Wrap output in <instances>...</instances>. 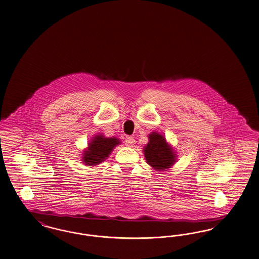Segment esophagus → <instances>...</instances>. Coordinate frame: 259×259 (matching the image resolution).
Segmentation results:
<instances>
[{
  "instance_id": "esophagus-1",
  "label": "esophagus",
  "mask_w": 259,
  "mask_h": 259,
  "mask_svg": "<svg viewBox=\"0 0 259 259\" xmlns=\"http://www.w3.org/2000/svg\"><path fill=\"white\" fill-rule=\"evenodd\" d=\"M124 143H125L126 146L133 147L135 145V143H136V140H135V138L133 136H126L125 139H124Z\"/></svg>"
}]
</instances>
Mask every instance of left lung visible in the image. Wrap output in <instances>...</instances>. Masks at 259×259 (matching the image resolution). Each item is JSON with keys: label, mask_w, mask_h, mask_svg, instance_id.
Masks as SVG:
<instances>
[{"label": "left lung", "mask_w": 259, "mask_h": 259, "mask_svg": "<svg viewBox=\"0 0 259 259\" xmlns=\"http://www.w3.org/2000/svg\"><path fill=\"white\" fill-rule=\"evenodd\" d=\"M148 138L149 142L143 148L146 163L157 171L170 168L177 161L174 148L166 142L164 136L159 133L153 132Z\"/></svg>", "instance_id": "obj_1"}]
</instances>
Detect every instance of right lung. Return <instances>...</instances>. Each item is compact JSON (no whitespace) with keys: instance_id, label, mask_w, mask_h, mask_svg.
<instances>
[{"instance_id":"1","label":"right lung","mask_w":259,"mask_h":259,"mask_svg":"<svg viewBox=\"0 0 259 259\" xmlns=\"http://www.w3.org/2000/svg\"><path fill=\"white\" fill-rule=\"evenodd\" d=\"M121 141L116 137H105L103 135H96L89 143V147L82 153V162L87 166H95L105 161L113 149Z\"/></svg>"}]
</instances>
